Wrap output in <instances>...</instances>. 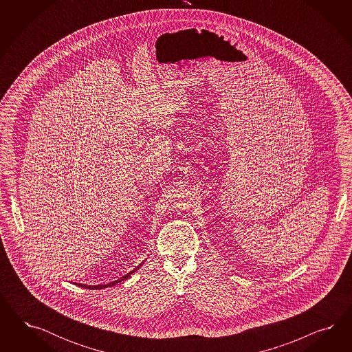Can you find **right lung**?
Listing matches in <instances>:
<instances>
[{
	"mask_svg": "<svg viewBox=\"0 0 352 352\" xmlns=\"http://www.w3.org/2000/svg\"><path fill=\"white\" fill-rule=\"evenodd\" d=\"M142 265L143 263H140L138 267H135L133 271H130L129 274H126L125 276L120 277L118 280H116V281H112V283H108V284H103V285H86V284H77V283H74L75 285H78V287H81V288H86V289H91V290H96V289H104V288H111V287H113L115 284H118V283H121V281H124V280H126L128 277L131 276L137 270H138L139 267H142Z\"/></svg>",
	"mask_w": 352,
	"mask_h": 352,
	"instance_id": "right-lung-1",
	"label": "right lung"
}]
</instances>
